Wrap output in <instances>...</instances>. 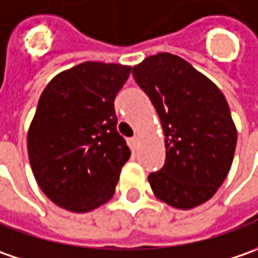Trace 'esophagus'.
<instances>
[{"instance_id":"esophagus-1","label":"esophagus","mask_w":258,"mask_h":258,"mask_svg":"<svg viewBox=\"0 0 258 258\" xmlns=\"http://www.w3.org/2000/svg\"><path fill=\"white\" fill-rule=\"evenodd\" d=\"M131 141H133V144H134V146H138V143H140V137H138V136H134V137L131 138Z\"/></svg>"}]
</instances>
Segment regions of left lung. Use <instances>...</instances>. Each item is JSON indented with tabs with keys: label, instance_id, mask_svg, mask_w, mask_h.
Masks as SVG:
<instances>
[{
	"label": "left lung",
	"instance_id": "1",
	"mask_svg": "<svg viewBox=\"0 0 258 258\" xmlns=\"http://www.w3.org/2000/svg\"><path fill=\"white\" fill-rule=\"evenodd\" d=\"M164 133V167L148 175L158 200L190 210L209 201L226 180L237 128L224 94L178 55L160 52L133 67Z\"/></svg>",
	"mask_w": 258,
	"mask_h": 258
}]
</instances>
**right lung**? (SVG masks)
Listing matches in <instances>:
<instances>
[{
  "instance_id": "1",
  "label": "right lung",
  "mask_w": 258,
  "mask_h": 258,
  "mask_svg": "<svg viewBox=\"0 0 258 258\" xmlns=\"http://www.w3.org/2000/svg\"><path fill=\"white\" fill-rule=\"evenodd\" d=\"M131 67L85 61L41 94L28 128L34 177L52 203L88 213L111 200L131 151L117 131L114 100Z\"/></svg>"
}]
</instances>
